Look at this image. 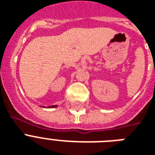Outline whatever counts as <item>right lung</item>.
I'll list each match as a JSON object with an SVG mask.
<instances>
[{
	"label": "right lung",
	"mask_w": 155,
	"mask_h": 155,
	"mask_svg": "<svg viewBox=\"0 0 155 155\" xmlns=\"http://www.w3.org/2000/svg\"><path fill=\"white\" fill-rule=\"evenodd\" d=\"M55 107H57V105H52V106H50L49 108H55Z\"/></svg>",
	"instance_id": "1"
}]
</instances>
